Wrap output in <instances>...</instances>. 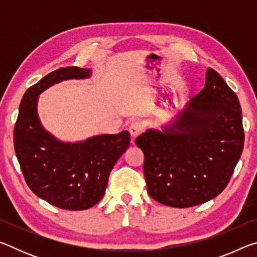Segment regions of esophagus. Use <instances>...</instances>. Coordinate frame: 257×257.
Listing matches in <instances>:
<instances>
[{"instance_id": "1", "label": "esophagus", "mask_w": 257, "mask_h": 257, "mask_svg": "<svg viewBox=\"0 0 257 257\" xmlns=\"http://www.w3.org/2000/svg\"><path fill=\"white\" fill-rule=\"evenodd\" d=\"M143 132V124L139 121H134V122L129 125V133L130 136L133 138H136L138 135H141Z\"/></svg>"}]
</instances>
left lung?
Returning a JSON list of instances; mask_svg holds the SVG:
<instances>
[{"mask_svg": "<svg viewBox=\"0 0 257 257\" xmlns=\"http://www.w3.org/2000/svg\"><path fill=\"white\" fill-rule=\"evenodd\" d=\"M237 95L207 68L205 86L161 130L136 138L144 153L150 196L172 207L199 205L217 196L231 178L243 149Z\"/></svg>", "mask_w": 257, "mask_h": 257, "instance_id": "obj_1", "label": "left lung"}]
</instances>
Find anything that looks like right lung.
<instances>
[{
	"instance_id": "obj_1",
	"label": "right lung",
	"mask_w": 257,
	"mask_h": 257,
	"mask_svg": "<svg viewBox=\"0 0 257 257\" xmlns=\"http://www.w3.org/2000/svg\"><path fill=\"white\" fill-rule=\"evenodd\" d=\"M90 76V69L78 67L49 73L25 93L15 125V151L28 187L63 210H87L101 201L112 168L130 144L127 130L64 143L42 125L37 112L40 94L63 80Z\"/></svg>"
}]
</instances>
